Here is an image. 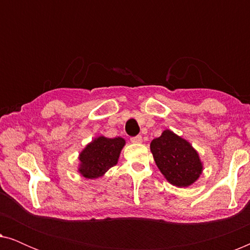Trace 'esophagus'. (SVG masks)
<instances>
[{"label":"esophagus","instance_id":"1","mask_svg":"<svg viewBox=\"0 0 250 250\" xmlns=\"http://www.w3.org/2000/svg\"><path fill=\"white\" fill-rule=\"evenodd\" d=\"M131 142L132 143H142V136L136 135V136H134V138H131Z\"/></svg>","mask_w":250,"mask_h":250}]
</instances>
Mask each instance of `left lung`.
Wrapping results in <instances>:
<instances>
[{"label":"left lung","mask_w":250,"mask_h":250,"mask_svg":"<svg viewBox=\"0 0 250 250\" xmlns=\"http://www.w3.org/2000/svg\"><path fill=\"white\" fill-rule=\"evenodd\" d=\"M150 150L160 173L172 186L188 188L203 174L204 164L197 150L170 129H165L159 138L153 139Z\"/></svg>","instance_id":"8db88e82"}]
</instances>
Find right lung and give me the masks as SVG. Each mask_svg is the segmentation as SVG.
Returning a JSON list of instances; mask_svg holds the SVG:
<instances>
[{"mask_svg": "<svg viewBox=\"0 0 250 250\" xmlns=\"http://www.w3.org/2000/svg\"><path fill=\"white\" fill-rule=\"evenodd\" d=\"M126 145L125 139L107 138L99 135L85 146L78 155L77 172L87 180L102 177L118 163L122 149Z\"/></svg>", "mask_w": 250, "mask_h": 250, "instance_id": "obj_1", "label": "right lung"}]
</instances>
